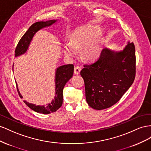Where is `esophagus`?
Masks as SVG:
<instances>
[{"instance_id": "1", "label": "esophagus", "mask_w": 151, "mask_h": 151, "mask_svg": "<svg viewBox=\"0 0 151 151\" xmlns=\"http://www.w3.org/2000/svg\"><path fill=\"white\" fill-rule=\"evenodd\" d=\"M81 70V67L80 66H76L75 67V69H74V73L76 75H78L79 74V73H80V71Z\"/></svg>"}]
</instances>
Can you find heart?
<instances>
[{
  "instance_id": "obj_1",
  "label": "heart",
  "mask_w": 151,
  "mask_h": 151,
  "mask_svg": "<svg viewBox=\"0 0 151 151\" xmlns=\"http://www.w3.org/2000/svg\"><path fill=\"white\" fill-rule=\"evenodd\" d=\"M100 32V29L96 27L77 28L71 36V43L64 44V53L72 56L76 54V50L83 47L81 54L85 59L92 61L96 59L100 54L102 44L101 38L97 37Z\"/></svg>"
}]
</instances>
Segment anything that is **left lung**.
Here are the masks:
<instances>
[{"instance_id": "left-lung-1", "label": "left lung", "mask_w": 151, "mask_h": 151, "mask_svg": "<svg viewBox=\"0 0 151 151\" xmlns=\"http://www.w3.org/2000/svg\"><path fill=\"white\" fill-rule=\"evenodd\" d=\"M135 74V48L133 42H128L119 52L103 49L99 58L91 64H84L80 72L88 104L97 110L113 106L131 87Z\"/></svg>"}]
</instances>
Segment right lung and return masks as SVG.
Returning <instances> with one entry per match:
<instances>
[{
	"mask_svg": "<svg viewBox=\"0 0 151 151\" xmlns=\"http://www.w3.org/2000/svg\"><path fill=\"white\" fill-rule=\"evenodd\" d=\"M56 20H50L46 21H38L33 23L27 31L23 36L21 37L15 49L14 56L17 57L18 55L24 54L27 50L28 47L30 42H31L33 35L35 33L42 28L52 24ZM74 72V65L73 64H66L59 67L55 73V96L54 100L52 101L50 104H48L47 106H35V104H30V103L24 101V102L27 104L30 109L35 111V112L43 114H49L53 112L56 111L59 107H61L63 104V90L64 85L68 82L73 76ZM16 88L18 92L21 96L20 93L18 89L16 84Z\"/></svg>",
	"mask_w": 151,
	"mask_h": 151,
	"instance_id": "right-lung-1",
	"label": "right lung"
}]
</instances>
